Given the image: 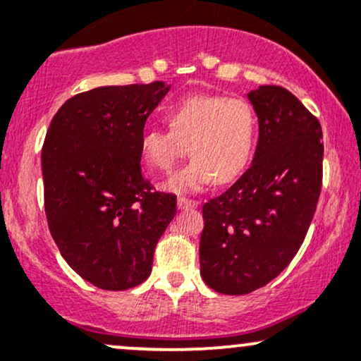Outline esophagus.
I'll return each instance as SVG.
<instances>
[{
	"instance_id": "esophagus-1",
	"label": "esophagus",
	"mask_w": 361,
	"mask_h": 361,
	"mask_svg": "<svg viewBox=\"0 0 361 361\" xmlns=\"http://www.w3.org/2000/svg\"><path fill=\"white\" fill-rule=\"evenodd\" d=\"M197 205H198V202L192 200V198H185V197L178 198V209H180V210L195 209V207H197Z\"/></svg>"
}]
</instances>
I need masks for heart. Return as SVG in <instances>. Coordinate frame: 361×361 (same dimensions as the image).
I'll return each instance as SVG.
<instances>
[{
  "mask_svg": "<svg viewBox=\"0 0 361 361\" xmlns=\"http://www.w3.org/2000/svg\"><path fill=\"white\" fill-rule=\"evenodd\" d=\"M168 128H147L140 152L152 169L173 171L188 152L193 157L164 183L175 193H192L215 180L229 183L250 164L258 120L243 98L197 94L171 110Z\"/></svg>",
  "mask_w": 361,
  "mask_h": 361,
  "instance_id": "1",
  "label": "heart"
}]
</instances>
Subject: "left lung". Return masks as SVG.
<instances>
[{"label":"left lung","instance_id":"1","mask_svg":"<svg viewBox=\"0 0 361 361\" xmlns=\"http://www.w3.org/2000/svg\"><path fill=\"white\" fill-rule=\"evenodd\" d=\"M247 98L259 126L251 166L202 209V279L226 295L264 287L288 267L322 185L319 120L281 86H259Z\"/></svg>","mask_w":361,"mask_h":361}]
</instances>
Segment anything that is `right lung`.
I'll use <instances>...</instances> for the list:
<instances>
[{
  "instance_id": "add662e5",
  "label": "right lung",
  "mask_w": 361,
  "mask_h": 361,
  "mask_svg": "<svg viewBox=\"0 0 361 361\" xmlns=\"http://www.w3.org/2000/svg\"><path fill=\"white\" fill-rule=\"evenodd\" d=\"M163 81L102 86L69 98L42 147L49 231L81 279L127 290L151 275L156 244L176 197L154 192L140 173V137L166 97Z\"/></svg>"
}]
</instances>
